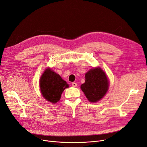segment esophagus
Segmentation results:
<instances>
[{"label":"esophagus","mask_w":147,"mask_h":147,"mask_svg":"<svg viewBox=\"0 0 147 147\" xmlns=\"http://www.w3.org/2000/svg\"><path fill=\"white\" fill-rule=\"evenodd\" d=\"M72 86H74V87H77V84L76 83L73 82V83H72Z\"/></svg>","instance_id":"obj_1"}]
</instances>
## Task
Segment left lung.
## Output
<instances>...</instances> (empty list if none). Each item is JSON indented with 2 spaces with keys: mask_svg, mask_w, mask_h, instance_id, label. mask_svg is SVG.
I'll list each match as a JSON object with an SVG mask.
<instances>
[{
  "mask_svg": "<svg viewBox=\"0 0 147 147\" xmlns=\"http://www.w3.org/2000/svg\"><path fill=\"white\" fill-rule=\"evenodd\" d=\"M81 89L88 100L96 102L100 100L109 89V80L100 68L92 69L85 74V82Z\"/></svg>",
  "mask_w": 147,
  "mask_h": 147,
  "instance_id": "obj_1",
  "label": "left lung"
}]
</instances>
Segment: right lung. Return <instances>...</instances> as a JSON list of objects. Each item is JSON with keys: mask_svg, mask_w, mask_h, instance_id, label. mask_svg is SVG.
Listing matches in <instances>:
<instances>
[{"mask_svg": "<svg viewBox=\"0 0 147 147\" xmlns=\"http://www.w3.org/2000/svg\"><path fill=\"white\" fill-rule=\"evenodd\" d=\"M40 86L44 98L55 104L59 100L62 93L69 87V84L62 79L59 75L47 69L40 78Z\"/></svg>", "mask_w": 147, "mask_h": 147, "instance_id": "obj_1", "label": "right lung"}]
</instances>
